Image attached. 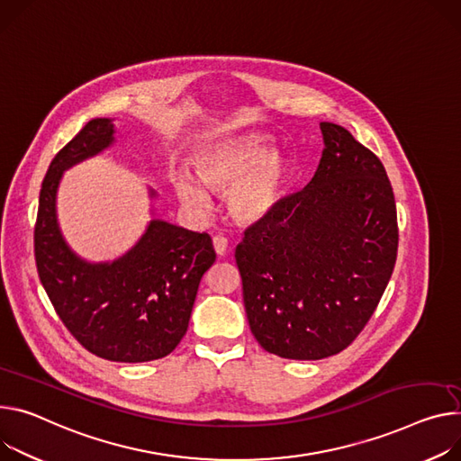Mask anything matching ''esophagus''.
Instances as JSON below:
<instances>
[{"mask_svg":"<svg viewBox=\"0 0 461 461\" xmlns=\"http://www.w3.org/2000/svg\"><path fill=\"white\" fill-rule=\"evenodd\" d=\"M213 248H215L217 256L224 258V256H226V252H228V239H226V237H222V235L213 237Z\"/></svg>","mask_w":461,"mask_h":461,"instance_id":"34e87169","label":"esophagus"}]
</instances>
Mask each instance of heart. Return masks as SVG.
<instances>
[{
	"mask_svg": "<svg viewBox=\"0 0 461 461\" xmlns=\"http://www.w3.org/2000/svg\"><path fill=\"white\" fill-rule=\"evenodd\" d=\"M265 134L249 132L224 138L194 158V175H176L173 187L178 200L193 212H205L209 196L203 191L226 194L230 215L242 224L267 219L281 203L288 163L279 152H270Z\"/></svg>",
	"mask_w": 461,
	"mask_h": 461,
	"instance_id": "heart-1",
	"label": "heart"
}]
</instances>
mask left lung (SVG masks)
Here are the masks:
<instances>
[{"instance_id":"1","label":"left lung","mask_w":461,"mask_h":461,"mask_svg":"<svg viewBox=\"0 0 461 461\" xmlns=\"http://www.w3.org/2000/svg\"><path fill=\"white\" fill-rule=\"evenodd\" d=\"M312 180L244 231L235 261L249 329L283 358L344 351L379 305L397 259V209L384 165L344 127L320 122Z\"/></svg>"}]
</instances>
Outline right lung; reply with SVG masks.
Here are the masks:
<instances>
[{"instance_id": "1", "label": "right lung", "mask_w": 461, "mask_h": 461, "mask_svg": "<svg viewBox=\"0 0 461 461\" xmlns=\"http://www.w3.org/2000/svg\"><path fill=\"white\" fill-rule=\"evenodd\" d=\"M113 132L110 119H92L53 158L40 189L34 259L57 314L82 348L112 362H149L184 339L200 279L217 256L207 233L156 219L113 263L71 252L57 222L62 173L110 147Z\"/></svg>"}]
</instances>
